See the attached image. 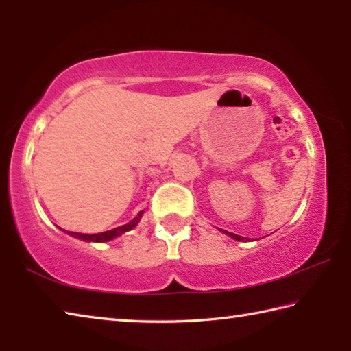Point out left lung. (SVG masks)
<instances>
[{"label": "left lung", "mask_w": 351, "mask_h": 351, "mask_svg": "<svg viewBox=\"0 0 351 351\" xmlns=\"http://www.w3.org/2000/svg\"><path fill=\"white\" fill-rule=\"evenodd\" d=\"M223 230V229H221ZM223 232H226V234H228V235H230V237H232V239L234 240H239V241H243V240H245V237H240V235H237V234H232V232H228V230H223Z\"/></svg>", "instance_id": "1"}]
</instances>
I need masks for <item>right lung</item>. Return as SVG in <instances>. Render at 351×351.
I'll list each match as a JSON object with an SVG mask.
<instances>
[{"instance_id":"right-lung-1","label":"right lung","mask_w":351,"mask_h":351,"mask_svg":"<svg viewBox=\"0 0 351 351\" xmlns=\"http://www.w3.org/2000/svg\"><path fill=\"white\" fill-rule=\"evenodd\" d=\"M142 213L144 212H139L138 213V217H136L133 221H130V223H127V224H123V226H119V228H116V229H111V230H106V232H100V234H80V232H68L69 235H73V237H75V239H82V240H85V241H108V240H112L114 239V237H119L121 234H123V232H127V230H130V229H133L136 224L139 223V219H141V217H142Z\"/></svg>"}]
</instances>
